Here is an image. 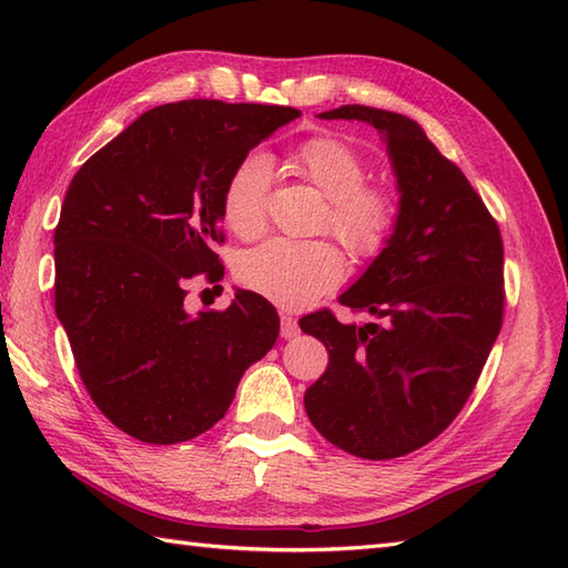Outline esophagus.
Listing matches in <instances>:
<instances>
[{
  "label": "esophagus",
  "mask_w": 568,
  "mask_h": 568,
  "mask_svg": "<svg viewBox=\"0 0 568 568\" xmlns=\"http://www.w3.org/2000/svg\"><path fill=\"white\" fill-rule=\"evenodd\" d=\"M300 327H297V320L291 317V315H281V336L283 339H293V336H297Z\"/></svg>",
  "instance_id": "obj_1"
}]
</instances>
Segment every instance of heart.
Segmentation results:
<instances>
[{"label":"heart","mask_w":568,"mask_h":568,"mask_svg":"<svg viewBox=\"0 0 568 568\" xmlns=\"http://www.w3.org/2000/svg\"><path fill=\"white\" fill-rule=\"evenodd\" d=\"M285 163L327 197L320 226L339 236L356 258H373L388 246L400 220V200L393 185L368 180V161L354 143L332 134L310 136ZM268 180L271 168L261 155H246L229 173L222 220L239 239H253L265 229ZM344 271V253L332 241L271 239L241 256L236 275L241 285L273 303L303 307L329 293Z\"/></svg>","instance_id":"obj_1"}]
</instances>
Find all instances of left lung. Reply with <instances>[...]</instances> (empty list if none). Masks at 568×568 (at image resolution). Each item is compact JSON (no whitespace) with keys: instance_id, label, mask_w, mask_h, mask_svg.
<instances>
[{"instance_id":"left-lung-1","label":"left lung","mask_w":568,"mask_h":568,"mask_svg":"<svg viewBox=\"0 0 568 568\" xmlns=\"http://www.w3.org/2000/svg\"><path fill=\"white\" fill-rule=\"evenodd\" d=\"M322 119L376 126L403 195L388 246L339 297L371 320L342 324L332 310L300 320L329 352L305 409L324 439L383 462L437 439L474 393L503 327V236L462 168L413 119L361 104Z\"/></svg>"}]
</instances>
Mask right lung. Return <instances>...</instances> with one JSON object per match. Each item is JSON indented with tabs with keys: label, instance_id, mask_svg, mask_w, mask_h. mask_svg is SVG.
<instances>
[{
	"label": "right lung",
	"instance_id": "add662e5",
	"mask_svg": "<svg viewBox=\"0 0 568 568\" xmlns=\"http://www.w3.org/2000/svg\"><path fill=\"white\" fill-rule=\"evenodd\" d=\"M295 106L183 100L153 106L82 163L55 226V315L84 390L114 427L146 444L200 437L224 417L281 320L236 291L187 315L195 277L222 281L229 173Z\"/></svg>",
	"mask_w": 568,
	"mask_h": 568
}]
</instances>
